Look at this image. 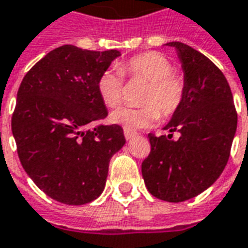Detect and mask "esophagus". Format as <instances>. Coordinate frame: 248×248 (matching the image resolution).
<instances>
[{"instance_id":"obj_1","label":"esophagus","mask_w":248,"mask_h":248,"mask_svg":"<svg viewBox=\"0 0 248 248\" xmlns=\"http://www.w3.org/2000/svg\"><path fill=\"white\" fill-rule=\"evenodd\" d=\"M124 136H125L127 140H131V139H133L136 136V133L132 132V131H128V129H124Z\"/></svg>"}]
</instances>
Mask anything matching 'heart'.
<instances>
[{"label":"heart","mask_w":248,"mask_h":248,"mask_svg":"<svg viewBox=\"0 0 248 248\" xmlns=\"http://www.w3.org/2000/svg\"><path fill=\"white\" fill-rule=\"evenodd\" d=\"M119 69L133 80L148 82L143 96L144 107H120L110 113V121L128 131L148 127L161 117H171L182 107L186 97V80L175 73L171 61L157 52L133 56L123 61ZM119 71L108 69L97 80V92L107 107L115 108L123 100L124 78Z\"/></svg>","instance_id":"obj_1"}]
</instances>
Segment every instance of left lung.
Listing matches in <instances>:
<instances>
[{"instance_id": "left-lung-1", "label": "left lung", "mask_w": 248, "mask_h": 248, "mask_svg": "<svg viewBox=\"0 0 248 248\" xmlns=\"http://www.w3.org/2000/svg\"><path fill=\"white\" fill-rule=\"evenodd\" d=\"M176 49L187 85L182 107L164 129L149 133L151 152L141 164L145 186L155 198L179 203L211 187L227 164L238 115L230 85L211 60L183 43ZM175 132L179 138L172 139Z\"/></svg>"}]
</instances>
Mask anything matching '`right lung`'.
Listing matches in <instances>:
<instances>
[{
    "instance_id": "obj_1",
    "label": "right lung",
    "mask_w": 248,
    "mask_h": 248,
    "mask_svg": "<svg viewBox=\"0 0 248 248\" xmlns=\"http://www.w3.org/2000/svg\"><path fill=\"white\" fill-rule=\"evenodd\" d=\"M119 56L115 49L62 45L40 60L18 88L12 116L17 154L37 187L60 203L97 199L110 157L125 144L120 125L99 124L108 112L97 80Z\"/></svg>"
}]
</instances>
